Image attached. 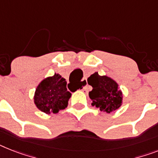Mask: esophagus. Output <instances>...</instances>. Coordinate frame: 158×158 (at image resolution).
Returning a JSON list of instances; mask_svg holds the SVG:
<instances>
[{
  "label": "esophagus",
  "mask_w": 158,
  "mask_h": 158,
  "mask_svg": "<svg viewBox=\"0 0 158 158\" xmlns=\"http://www.w3.org/2000/svg\"><path fill=\"white\" fill-rule=\"evenodd\" d=\"M87 85H88V84H87L86 79H84V80H83L81 82V86L82 87V90L85 91V94L88 93V89H87Z\"/></svg>",
  "instance_id": "esophagus-1"
}]
</instances>
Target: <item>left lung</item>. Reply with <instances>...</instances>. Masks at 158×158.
Instances as JSON below:
<instances>
[{"instance_id": "8db88e82", "label": "left lung", "mask_w": 158, "mask_h": 158, "mask_svg": "<svg viewBox=\"0 0 158 158\" xmlns=\"http://www.w3.org/2000/svg\"><path fill=\"white\" fill-rule=\"evenodd\" d=\"M88 84L93 87L89 92L91 105L99 108L101 111L110 113L120 107L123 94L118 89V85L109 77L100 76L98 72L87 79Z\"/></svg>"}]
</instances>
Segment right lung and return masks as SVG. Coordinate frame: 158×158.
Masks as SVG:
<instances>
[{
    "label": "right lung",
    "instance_id": "obj_1",
    "mask_svg": "<svg viewBox=\"0 0 158 158\" xmlns=\"http://www.w3.org/2000/svg\"><path fill=\"white\" fill-rule=\"evenodd\" d=\"M67 81L58 73L42 81L34 96V102L41 111L56 114L67 107L72 94L67 90Z\"/></svg>",
    "mask_w": 158,
    "mask_h": 158
}]
</instances>
